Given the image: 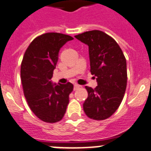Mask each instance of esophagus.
Masks as SVG:
<instances>
[{"label":"esophagus","mask_w":151,"mask_h":151,"mask_svg":"<svg viewBox=\"0 0 151 151\" xmlns=\"http://www.w3.org/2000/svg\"><path fill=\"white\" fill-rule=\"evenodd\" d=\"M79 88H80V85H77V84H76V85H74V90H75V91L78 90V89Z\"/></svg>","instance_id":"1"}]
</instances>
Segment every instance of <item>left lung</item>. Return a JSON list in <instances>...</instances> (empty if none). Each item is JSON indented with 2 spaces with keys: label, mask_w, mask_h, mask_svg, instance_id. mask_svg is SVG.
I'll return each mask as SVG.
<instances>
[{
  "label": "left lung",
  "mask_w": 151,
  "mask_h": 151,
  "mask_svg": "<svg viewBox=\"0 0 151 151\" xmlns=\"http://www.w3.org/2000/svg\"><path fill=\"white\" fill-rule=\"evenodd\" d=\"M89 48L91 73L96 77L94 89L85 86L88 98L83 109L88 117L104 120L116 111L127 85L126 60L122 49L112 37L100 30L75 36Z\"/></svg>",
  "instance_id": "1"
}]
</instances>
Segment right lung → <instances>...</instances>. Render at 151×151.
I'll return each mask as SVG.
<instances>
[{
    "label": "right lung",
    "instance_id": "add662e5",
    "mask_svg": "<svg viewBox=\"0 0 151 151\" xmlns=\"http://www.w3.org/2000/svg\"><path fill=\"white\" fill-rule=\"evenodd\" d=\"M73 38L47 32L36 37L26 49L21 63V81L28 105L35 115L49 123L64 116L73 85H54L50 82L61 47Z\"/></svg>",
    "mask_w": 151,
    "mask_h": 151
}]
</instances>
